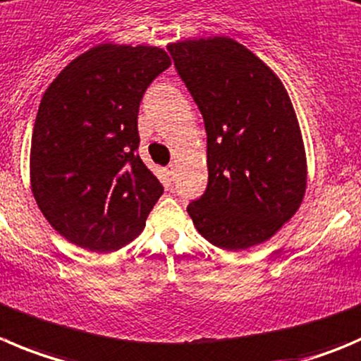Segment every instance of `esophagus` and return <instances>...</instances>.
<instances>
[{"label": "esophagus", "instance_id": "1", "mask_svg": "<svg viewBox=\"0 0 361 361\" xmlns=\"http://www.w3.org/2000/svg\"><path fill=\"white\" fill-rule=\"evenodd\" d=\"M176 173H178L176 164H169V165H167V176H169L171 180H174V178H176Z\"/></svg>", "mask_w": 361, "mask_h": 361}]
</instances>
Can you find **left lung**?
Segmentation results:
<instances>
[{
    "label": "left lung",
    "mask_w": 361,
    "mask_h": 361,
    "mask_svg": "<svg viewBox=\"0 0 361 361\" xmlns=\"http://www.w3.org/2000/svg\"><path fill=\"white\" fill-rule=\"evenodd\" d=\"M208 135V187L187 212L224 251L274 237L299 210L308 161L290 96L278 74L230 37L167 46Z\"/></svg>",
    "instance_id": "8db88e82"
}]
</instances>
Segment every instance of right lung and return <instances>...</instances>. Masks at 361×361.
Returning <instances> with one entry per match:
<instances>
[{
	"mask_svg": "<svg viewBox=\"0 0 361 361\" xmlns=\"http://www.w3.org/2000/svg\"><path fill=\"white\" fill-rule=\"evenodd\" d=\"M171 66L158 46L97 44L44 92L30 147L37 207L66 240L112 252L142 233L164 187L137 154L139 104Z\"/></svg>",
	"mask_w": 361,
	"mask_h": 361,
	"instance_id": "right-lung-1",
	"label": "right lung"
}]
</instances>
